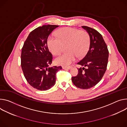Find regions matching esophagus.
I'll use <instances>...</instances> for the list:
<instances>
[{"instance_id": "obj_1", "label": "esophagus", "mask_w": 127, "mask_h": 127, "mask_svg": "<svg viewBox=\"0 0 127 127\" xmlns=\"http://www.w3.org/2000/svg\"><path fill=\"white\" fill-rule=\"evenodd\" d=\"M62 68L64 69H70L71 68V66H62Z\"/></svg>"}]
</instances>
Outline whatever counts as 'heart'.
Masks as SVG:
<instances>
[{"label":"heart","instance_id":"1","mask_svg":"<svg viewBox=\"0 0 127 127\" xmlns=\"http://www.w3.org/2000/svg\"><path fill=\"white\" fill-rule=\"evenodd\" d=\"M56 36H50L47 40L48 47L54 55L59 54L67 45V51L55 59V62L62 65H68L74 62L77 57L82 58L87 54L90 46L89 34L85 31L65 27L58 30Z\"/></svg>","mask_w":127,"mask_h":127}]
</instances>
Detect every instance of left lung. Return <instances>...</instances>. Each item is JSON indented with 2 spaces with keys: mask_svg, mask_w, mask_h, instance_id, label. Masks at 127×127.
Segmentation results:
<instances>
[{
  "mask_svg": "<svg viewBox=\"0 0 127 127\" xmlns=\"http://www.w3.org/2000/svg\"><path fill=\"white\" fill-rule=\"evenodd\" d=\"M82 28L89 34L91 43L86 55L77 63L80 67L77 68V76L72 77V82L78 88L88 89L97 85L104 74L109 52L100 33L88 26H84Z\"/></svg>",
  "mask_w": 127,
  "mask_h": 127,
  "instance_id": "1",
  "label": "left lung"
}]
</instances>
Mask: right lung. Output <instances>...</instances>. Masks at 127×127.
<instances>
[{
    "instance_id": "obj_1",
    "label": "right lung",
    "mask_w": 127,
    "mask_h": 127,
    "mask_svg": "<svg viewBox=\"0 0 127 127\" xmlns=\"http://www.w3.org/2000/svg\"><path fill=\"white\" fill-rule=\"evenodd\" d=\"M58 25H45L31 31L22 49L21 67L28 83L38 90L46 91L56 83V73L61 66L49 67L53 56L47 40Z\"/></svg>"
}]
</instances>
